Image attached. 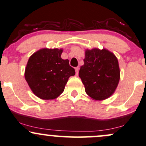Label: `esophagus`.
<instances>
[{
	"mask_svg": "<svg viewBox=\"0 0 146 146\" xmlns=\"http://www.w3.org/2000/svg\"><path fill=\"white\" fill-rule=\"evenodd\" d=\"M75 73H76V75H78V73H79V69H80V68L76 67L75 68Z\"/></svg>",
	"mask_w": 146,
	"mask_h": 146,
	"instance_id": "1",
	"label": "esophagus"
}]
</instances>
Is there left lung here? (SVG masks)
<instances>
[{"instance_id":"obj_1","label":"left lung","mask_w":146,"mask_h":146,"mask_svg":"<svg viewBox=\"0 0 146 146\" xmlns=\"http://www.w3.org/2000/svg\"><path fill=\"white\" fill-rule=\"evenodd\" d=\"M79 77L85 91L95 100L108 98L115 92L120 78L118 60L106 49L86 50Z\"/></svg>"}]
</instances>
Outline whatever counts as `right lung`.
<instances>
[{"mask_svg": "<svg viewBox=\"0 0 146 146\" xmlns=\"http://www.w3.org/2000/svg\"><path fill=\"white\" fill-rule=\"evenodd\" d=\"M62 50L42 48L29 58L25 77L33 93L42 100H53L63 93L68 78L75 74Z\"/></svg>", "mask_w": 146, "mask_h": 146, "instance_id": "right-lung-1", "label": "right lung"}]
</instances>
